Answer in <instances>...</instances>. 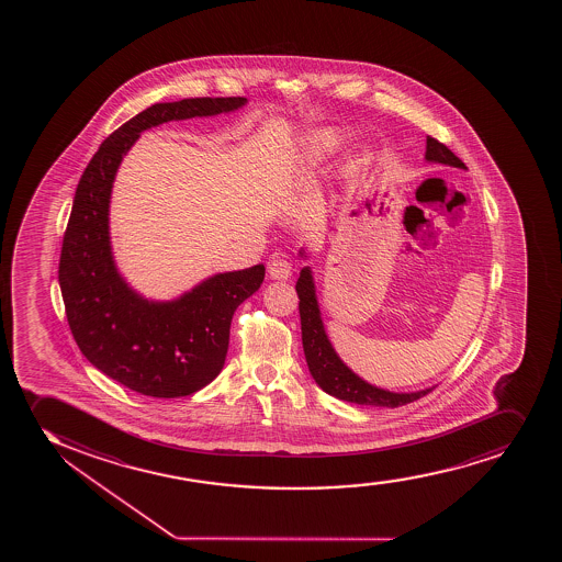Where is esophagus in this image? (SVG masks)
Listing matches in <instances>:
<instances>
[{
    "label": "esophagus",
    "mask_w": 562,
    "mask_h": 562,
    "mask_svg": "<svg viewBox=\"0 0 562 562\" xmlns=\"http://www.w3.org/2000/svg\"><path fill=\"white\" fill-rule=\"evenodd\" d=\"M268 273L271 279H278V281H284L292 276V266L286 258L276 257L271 258L270 265H268Z\"/></svg>",
    "instance_id": "1"
}]
</instances>
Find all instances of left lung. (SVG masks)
I'll return each mask as SVG.
<instances>
[{
    "label": "left lung",
    "mask_w": 562,
    "mask_h": 562,
    "mask_svg": "<svg viewBox=\"0 0 562 562\" xmlns=\"http://www.w3.org/2000/svg\"><path fill=\"white\" fill-rule=\"evenodd\" d=\"M426 159L432 162H442L450 167L464 168V162L453 154L452 149L446 148L445 144L437 138L427 136ZM304 257V252H300ZM297 297H300V321H302V342H304L305 360L310 366L311 374L316 384L323 387L324 392L334 395L337 400L349 401L355 405H371V407L395 408L407 405L413 401L429 394L432 387L411 392V394H397L387 392L382 387L373 386L369 382L352 373L341 358L337 356L331 347L326 331H324L321 310L316 302L315 283L311 276L310 266L300 271L296 283Z\"/></svg>",
    "instance_id": "1"
}]
</instances>
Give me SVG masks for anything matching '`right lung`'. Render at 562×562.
Wrapping results in <instances>:
<instances>
[{"instance_id":"1","label":"right lung","mask_w":562,"mask_h":562,"mask_svg":"<svg viewBox=\"0 0 562 562\" xmlns=\"http://www.w3.org/2000/svg\"><path fill=\"white\" fill-rule=\"evenodd\" d=\"M246 98L151 104L99 146L78 181L59 257V289L78 349L106 376L149 397L199 392L225 366L234 311L265 281V265L226 271L172 302H149L120 276L109 206L123 155L143 131L172 120L233 112Z\"/></svg>"}]
</instances>
